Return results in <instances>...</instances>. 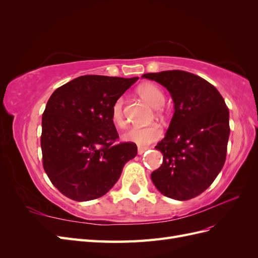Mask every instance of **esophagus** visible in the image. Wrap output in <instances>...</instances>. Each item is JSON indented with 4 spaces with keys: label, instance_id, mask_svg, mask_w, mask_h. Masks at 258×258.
<instances>
[{
    "label": "esophagus",
    "instance_id": "obj_1",
    "mask_svg": "<svg viewBox=\"0 0 258 258\" xmlns=\"http://www.w3.org/2000/svg\"><path fill=\"white\" fill-rule=\"evenodd\" d=\"M147 150H148V147L139 146V147H138V154H139V155H143Z\"/></svg>",
    "mask_w": 258,
    "mask_h": 258
}]
</instances>
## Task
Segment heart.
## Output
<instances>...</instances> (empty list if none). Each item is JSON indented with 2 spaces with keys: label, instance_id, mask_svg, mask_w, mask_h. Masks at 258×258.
<instances>
[{
  "label": "heart",
  "instance_id": "1",
  "mask_svg": "<svg viewBox=\"0 0 258 258\" xmlns=\"http://www.w3.org/2000/svg\"><path fill=\"white\" fill-rule=\"evenodd\" d=\"M138 95L141 97L146 103L155 107L156 114L162 115L163 113V102H165V93L158 85L154 83H143L137 89ZM123 100L122 98L116 99L112 105L111 118L116 127L123 128L126 124V119L122 113ZM162 130L156 123L148 124V126H135L124 132L122 138L124 141L136 143L140 146H145L157 141L161 138Z\"/></svg>",
  "mask_w": 258,
  "mask_h": 258
}]
</instances>
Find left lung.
Wrapping results in <instances>:
<instances>
[{"label": "left lung", "mask_w": 258, "mask_h": 258, "mask_svg": "<svg viewBox=\"0 0 258 258\" xmlns=\"http://www.w3.org/2000/svg\"><path fill=\"white\" fill-rule=\"evenodd\" d=\"M142 77L165 86L174 103L167 134L155 146L163 159L152 181L166 197L181 201L197 197L225 163L230 134L228 107L213 85L192 73L173 70Z\"/></svg>", "instance_id": "8db88e82"}]
</instances>
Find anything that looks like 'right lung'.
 <instances>
[{
    "label": "right lung",
    "mask_w": 258,
    "mask_h": 258,
    "mask_svg": "<svg viewBox=\"0 0 258 258\" xmlns=\"http://www.w3.org/2000/svg\"><path fill=\"white\" fill-rule=\"evenodd\" d=\"M139 77L84 75L57 88L42 117L43 167L53 186L75 201L102 197L135 158V143L115 144L116 99Z\"/></svg>",
    "instance_id": "add662e5"
}]
</instances>
